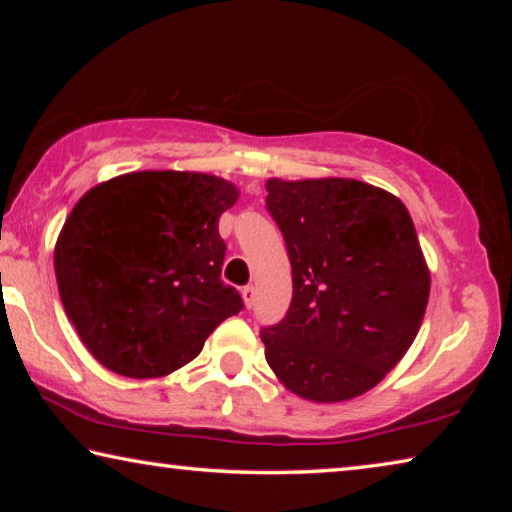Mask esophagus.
Masks as SVG:
<instances>
[{
    "instance_id": "obj_1",
    "label": "esophagus",
    "mask_w": 512,
    "mask_h": 512,
    "mask_svg": "<svg viewBox=\"0 0 512 512\" xmlns=\"http://www.w3.org/2000/svg\"><path fill=\"white\" fill-rule=\"evenodd\" d=\"M241 293H244V302H246V307H248V309L253 307V305H255V296H257V291H255L253 284H248V287H244V291H241Z\"/></svg>"
}]
</instances>
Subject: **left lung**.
Returning a JSON list of instances; mask_svg holds the SVG:
<instances>
[{"mask_svg":"<svg viewBox=\"0 0 512 512\" xmlns=\"http://www.w3.org/2000/svg\"><path fill=\"white\" fill-rule=\"evenodd\" d=\"M266 192L293 280L287 316L259 332L268 366L305 400H352L400 363L427 309L411 214L352 178H271Z\"/></svg>","mask_w":512,"mask_h":512,"instance_id":"1","label":"left lung"}]
</instances>
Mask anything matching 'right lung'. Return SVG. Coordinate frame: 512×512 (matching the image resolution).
Here are the masks:
<instances>
[{"mask_svg":"<svg viewBox=\"0 0 512 512\" xmlns=\"http://www.w3.org/2000/svg\"><path fill=\"white\" fill-rule=\"evenodd\" d=\"M228 180L196 171L124 173L92 187L60 230L54 268L65 314L101 366L164 377L244 309L221 280Z\"/></svg>","mask_w":512,"mask_h":512,"instance_id":"obj_1","label":"right lung"}]
</instances>
